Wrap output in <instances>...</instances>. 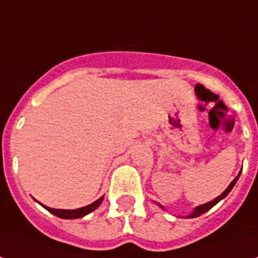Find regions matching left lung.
Returning a JSON list of instances; mask_svg holds the SVG:
<instances>
[{
	"mask_svg": "<svg viewBox=\"0 0 258 258\" xmlns=\"http://www.w3.org/2000/svg\"><path fill=\"white\" fill-rule=\"evenodd\" d=\"M240 173H241V172H240ZM240 173H238V176L236 177V179H234L233 181H232V183L229 184V185H228V188H227V189L224 190L223 194L220 195L219 198H216V199H215V200H212V202L207 203V204L199 205L198 208L195 209L194 212L190 213V215H189V216H188V217H190V219H194V217H198V216H200V215H203V213H205V212H207V211H209V209L212 208L213 205H216L217 203H219L220 200H221V199H224V198H225V196H227V195L229 194V192H231V189H232V188L234 187V184H236V181H237V180H238V177H240Z\"/></svg>",
	"mask_w": 258,
	"mask_h": 258,
	"instance_id": "1",
	"label": "left lung"
}]
</instances>
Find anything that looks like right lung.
<instances>
[{"label":"right lung","instance_id":"add662e5","mask_svg":"<svg viewBox=\"0 0 258 258\" xmlns=\"http://www.w3.org/2000/svg\"><path fill=\"white\" fill-rule=\"evenodd\" d=\"M102 202H103V198L98 199V200L94 202L93 204L86 205V207H82V208H78V209H71V211L70 209L49 208V207H46V205H43V207H45L50 213H53V215H55L56 217H60V219H79V217L86 216V215H89L90 212L95 211Z\"/></svg>","mask_w":258,"mask_h":258}]
</instances>
